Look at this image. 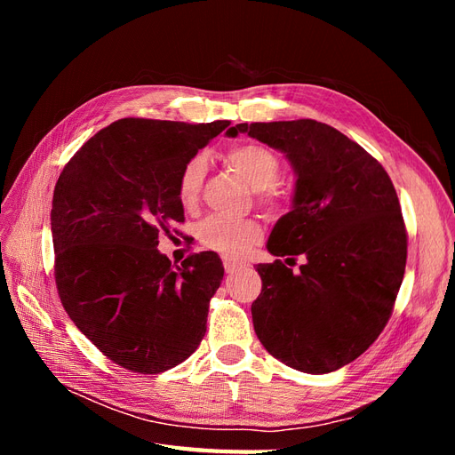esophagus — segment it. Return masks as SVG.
<instances>
[{"mask_svg": "<svg viewBox=\"0 0 455 455\" xmlns=\"http://www.w3.org/2000/svg\"><path fill=\"white\" fill-rule=\"evenodd\" d=\"M222 261H224V269H226L228 273H233V271H239V269L243 267V264H241V261H237L235 258H229V256H224V258H222Z\"/></svg>", "mask_w": 455, "mask_h": 455, "instance_id": "1", "label": "esophagus"}]
</instances>
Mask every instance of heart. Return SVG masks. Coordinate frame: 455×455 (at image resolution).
<instances>
[{
	"mask_svg": "<svg viewBox=\"0 0 455 455\" xmlns=\"http://www.w3.org/2000/svg\"><path fill=\"white\" fill-rule=\"evenodd\" d=\"M226 161L233 171L243 176L246 184L256 189L259 204L267 206V209H277L283 201V194L275 186L281 176V161L271 149L251 142L235 144L226 151ZM204 172L206 159L201 154L189 157L184 163L176 182V196L184 209H196L197 206ZM261 235H264V229H261L258 220L252 218L229 220L211 216L199 228V239L206 249L226 256L244 254L249 246L261 239Z\"/></svg>",
	"mask_w": 455,
	"mask_h": 455,
	"instance_id": "b5f03b06",
	"label": "heart"
}]
</instances>
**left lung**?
I'll return each mask as SVG.
<instances>
[{
    "label": "left lung",
    "instance_id": "8db88e82",
    "mask_svg": "<svg viewBox=\"0 0 455 455\" xmlns=\"http://www.w3.org/2000/svg\"><path fill=\"white\" fill-rule=\"evenodd\" d=\"M283 151L298 174L294 209L275 224L258 264L256 336L269 355L306 374L349 364L378 339L403 284L408 233L389 174L338 129L315 119L239 123ZM307 261L298 272L287 266Z\"/></svg>",
    "mask_w": 455,
    "mask_h": 455
}]
</instances>
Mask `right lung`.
<instances>
[{
	"label": "right lung",
	"mask_w": 455,
	"mask_h": 455,
	"mask_svg": "<svg viewBox=\"0 0 455 455\" xmlns=\"http://www.w3.org/2000/svg\"><path fill=\"white\" fill-rule=\"evenodd\" d=\"M228 125L119 119L76 151L54 186L51 231L62 306L92 346L136 374L184 363L206 332L222 259L206 251L176 266L157 244L184 222L176 196L184 163Z\"/></svg>",
	"instance_id": "1"
}]
</instances>
